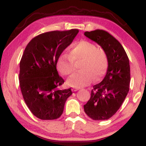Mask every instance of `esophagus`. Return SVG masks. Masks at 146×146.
Wrapping results in <instances>:
<instances>
[{
	"instance_id": "1",
	"label": "esophagus",
	"mask_w": 146,
	"mask_h": 146,
	"mask_svg": "<svg viewBox=\"0 0 146 146\" xmlns=\"http://www.w3.org/2000/svg\"><path fill=\"white\" fill-rule=\"evenodd\" d=\"M72 90V91L76 92V91H77V90H78L79 89H78V88H73V89Z\"/></svg>"
}]
</instances>
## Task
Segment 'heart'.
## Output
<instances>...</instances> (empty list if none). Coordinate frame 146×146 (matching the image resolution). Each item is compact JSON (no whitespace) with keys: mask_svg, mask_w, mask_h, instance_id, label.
Listing matches in <instances>:
<instances>
[{"mask_svg":"<svg viewBox=\"0 0 146 146\" xmlns=\"http://www.w3.org/2000/svg\"><path fill=\"white\" fill-rule=\"evenodd\" d=\"M80 61H82L80 67L82 71L74 74L67 80V84L75 88L85 87L94 80H100L108 68V57L104 49L88 40H80L72 46L69 54L59 55L57 68L63 75L68 76L75 70L74 63Z\"/></svg>","mask_w":146,"mask_h":146,"instance_id":"obj_1","label":"heart"}]
</instances>
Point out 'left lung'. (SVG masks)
<instances>
[{
  "mask_svg": "<svg viewBox=\"0 0 146 146\" xmlns=\"http://www.w3.org/2000/svg\"><path fill=\"white\" fill-rule=\"evenodd\" d=\"M84 35L106 51L109 61L106 75L93 86L84 111L92 120H108L120 109L129 90V60L118 40L106 31L96 30Z\"/></svg>",
  "mask_w": 146,
  "mask_h": 146,
  "instance_id": "8db88e82",
  "label": "left lung"
}]
</instances>
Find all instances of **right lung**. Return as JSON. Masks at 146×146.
Here are the masks:
<instances>
[{
    "mask_svg": "<svg viewBox=\"0 0 146 146\" xmlns=\"http://www.w3.org/2000/svg\"><path fill=\"white\" fill-rule=\"evenodd\" d=\"M79 30L52 31L30 40L20 62L19 83L23 98L33 115L44 120L59 118L71 89L60 90L64 80L59 76L56 63Z\"/></svg>",
    "mask_w": 146,
    "mask_h": 146,
    "instance_id": "right-lung-1",
    "label": "right lung"
}]
</instances>
